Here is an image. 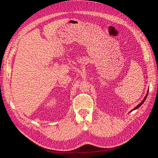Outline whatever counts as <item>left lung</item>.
Here are the masks:
<instances>
[{
  "label": "left lung",
  "mask_w": 158,
  "mask_h": 158,
  "mask_svg": "<svg viewBox=\"0 0 158 158\" xmlns=\"http://www.w3.org/2000/svg\"><path fill=\"white\" fill-rule=\"evenodd\" d=\"M148 91H149V89H148V92H147V94H146V95H145V97H144V99H143V100H142V101L139 103V104H138V106H136L135 108H134L133 109H132L131 110V111H130V112H131V111H134V110H136V109H137L138 107H140L141 106H142V105L143 104V103H144V102H145V100H146V98H147V96H148ZM130 112H129V113H130Z\"/></svg>",
  "instance_id": "8db88e82"
}]
</instances>
